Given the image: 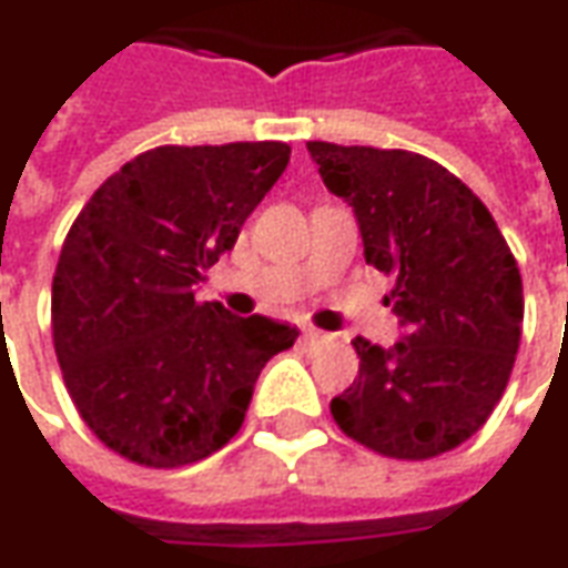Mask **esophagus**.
<instances>
[{"label": "esophagus", "mask_w": 568, "mask_h": 568, "mask_svg": "<svg viewBox=\"0 0 568 568\" xmlns=\"http://www.w3.org/2000/svg\"><path fill=\"white\" fill-rule=\"evenodd\" d=\"M328 341H332V334L316 332V328H307V332H304V344L307 346H322L328 344Z\"/></svg>", "instance_id": "1"}]
</instances>
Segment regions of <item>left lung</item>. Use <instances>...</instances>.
I'll return each instance as SVG.
<instances>
[{
    "label": "left lung",
    "instance_id": "1",
    "mask_svg": "<svg viewBox=\"0 0 568 568\" xmlns=\"http://www.w3.org/2000/svg\"><path fill=\"white\" fill-rule=\"evenodd\" d=\"M325 187L353 210L365 261L402 341L356 337L358 377L332 398L349 438L395 459H432L487 423L511 377L524 283L489 210L440 163L402 149L307 142Z\"/></svg>",
    "mask_w": 568,
    "mask_h": 568
}]
</instances>
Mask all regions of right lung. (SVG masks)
Masks as SVG:
<instances>
[{"mask_svg": "<svg viewBox=\"0 0 568 568\" xmlns=\"http://www.w3.org/2000/svg\"><path fill=\"white\" fill-rule=\"evenodd\" d=\"M285 142L161 145L124 163L69 227L51 285L63 381L105 447L149 468L206 459L246 419L297 328L194 301L283 175Z\"/></svg>", "mask_w": 568, "mask_h": 568, "instance_id": "add662e5", "label": "right lung"}]
</instances>
